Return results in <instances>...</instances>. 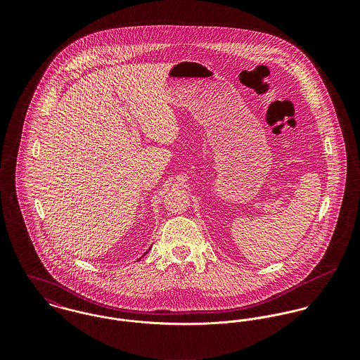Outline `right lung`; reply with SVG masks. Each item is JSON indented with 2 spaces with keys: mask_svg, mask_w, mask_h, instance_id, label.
Here are the masks:
<instances>
[{
  "mask_svg": "<svg viewBox=\"0 0 360 360\" xmlns=\"http://www.w3.org/2000/svg\"><path fill=\"white\" fill-rule=\"evenodd\" d=\"M147 252H148V251H147ZM147 252H146V254H147ZM146 254H144V255H146Z\"/></svg>",
  "mask_w": 360,
  "mask_h": 360,
  "instance_id": "add662e5",
  "label": "right lung"
}]
</instances>
